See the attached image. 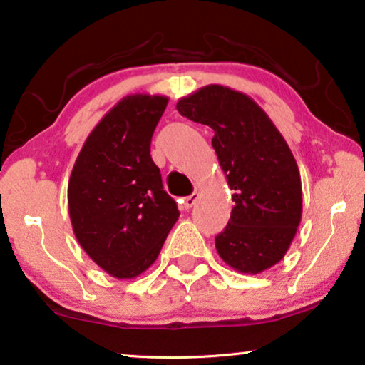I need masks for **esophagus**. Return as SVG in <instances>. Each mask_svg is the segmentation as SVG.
<instances>
[{"mask_svg":"<svg viewBox=\"0 0 365 365\" xmlns=\"http://www.w3.org/2000/svg\"><path fill=\"white\" fill-rule=\"evenodd\" d=\"M197 199H199V194L197 192H192L191 196H187V197H184L182 199V209L184 211H187V209H191L194 204L197 202Z\"/></svg>","mask_w":365,"mask_h":365,"instance_id":"34e87169","label":"esophagus"}]
</instances>
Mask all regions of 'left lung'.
I'll use <instances>...</instances> for the list:
<instances>
[{"label": "left lung", "mask_w": 365, "mask_h": 365, "mask_svg": "<svg viewBox=\"0 0 365 365\" xmlns=\"http://www.w3.org/2000/svg\"><path fill=\"white\" fill-rule=\"evenodd\" d=\"M179 114L214 131L212 148L234 207L216 249L242 274H261L286 256L302 217L301 174L286 139L264 109L221 84L178 101Z\"/></svg>", "instance_id": "8db88e82"}]
</instances>
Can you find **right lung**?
Listing matches in <instances>:
<instances>
[{"label": "right lung", "instance_id": "right-lung-1", "mask_svg": "<svg viewBox=\"0 0 365 365\" xmlns=\"http://www.w3.org/2000/svg\"><path fill=\"white\" fill-rule=\"evenodd\" d=\"M169 98L129 94L89 133L68 184L79 246L103 271L134 279L156 261L179 217L151 158V138Z\"/></svg>", "mask_w": 365, "mask_h": 365}]
</instances>
